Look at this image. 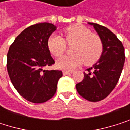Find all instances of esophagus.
<instances>
[{
	"label": "esophagus",
	"mask_w": 130,
	"mask_h": 130,
	"mask_svg": "<svg viewBox=\"0 0 130 130\" xmlns=\"http://www.w3.org/2000/svg\"><path fill=\"white\" fill-rule=\"evenodd\" d=\"M72 72H69V71H63V75H69V74H72Z\"/></svg>",
	"instance_id": "obj_1"
}]
</instances>
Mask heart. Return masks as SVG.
<instances>
[{"instance_id": "heart-1", "label": "heart", "mask_w": 130, "mask_h": 130, "mask_svg": "<svg viewBox=\"0 0 130 130\" xmlns=\"http://www.w3.org/2000/svg\"><path fill=\"white\" fill-rule=\"evenodd\" d=\"M64 39L52 34L48 40V48L50 52L56 57L61 56L66 49V43L73 44V54L64 55L56 61L58 68L64 70H72L85 62L86 66H91L101 58L104 45L101 37L81 24H75L66 28L63 31Z\"/></svg>"}]
</instances>
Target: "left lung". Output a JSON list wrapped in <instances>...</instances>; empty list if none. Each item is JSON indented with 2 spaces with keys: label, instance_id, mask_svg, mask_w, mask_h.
<instances>
[{
  "label": "left lung",
  "instance_id": "obj_1",
  "mask_svg": "<svg viewBox=\"0 0 130 130\" xmlns=\"http://www.w3.org/2000/svg\"><path fill=\"white\" fill-rule=\"evenodd\" d=\"M94 26L104 45L103 53L97 63L84 72V79L76 85L78 94L85 99L97 102L107 98L117 85L125 61L124 47L109 29L94 23ZM93 72H90V70Z\"/></svg>",
  "mask_w": 130,
  "mask_h": 130
}]
</instances>
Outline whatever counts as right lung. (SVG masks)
Masks as SVG:
<instances>
[{
	"label": "right lung",
	"instance_id": "1",
	"mask_svg": "<svg viewBox=\"0 0 130 130\" xmlns=\"http://www.w3.org/2000/svg\"><path fill=\"white\" fill-rule=\"evenodd\" d=\"M55 29L49 23L32 25L17 36L7 53V68L13 85L23 98L34 104L52 98L62 76L61 71L43 69L55 63L48 40Z\"/></svg>",
	"mask_w": 130,
	"mask_h": 130
}]
</instances>
